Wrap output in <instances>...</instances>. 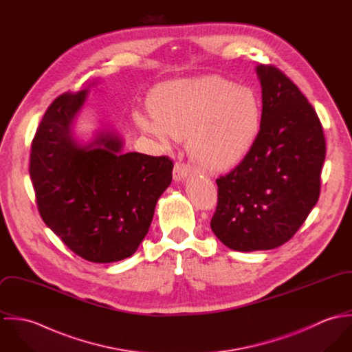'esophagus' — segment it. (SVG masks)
I'll list each match as a JSON object with an SVG mask.
<instances>
[{
  "label": "esophagus",
  "mask_w": 352,
  "mask_h": 352,
  "mask_svg": "<svg viewBox=\"0 0 352 352\" xmlns=\"http://www.w3.org/2000/svg\"><path fill=\"white\" fill-rule=\"evenodd\" d=\"M191 175V169L187 164L184 162H176L175 168H173V179L176 182H182L184 179H187Z\"/></svg>",
  "instance_id": "34e87169"
}]
</instances>
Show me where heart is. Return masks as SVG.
<instances>
[{"instance_id":"heart-1","label":"heart","mask_w":352,"mask_h":352,"mask_svg":"<svg viewBox=\"0 0 352 352\" xmlns=\"http://www.w3.org/2000/svg\"><path fill=\"white\" fill-rule=\"evenodd\" d=\"M140 127L160 145L188 137L191 157L207 169L225 170L251 151L261 126V104L250 88L219 76L175 80L158 85Z\"/></svg>"}]
</instances>
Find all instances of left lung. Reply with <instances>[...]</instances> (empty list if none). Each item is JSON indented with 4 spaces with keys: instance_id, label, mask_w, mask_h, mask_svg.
Returning a JSON list of instances; mask_svg holds the SVG:
<instances>
[{
    "instance_id": "left-lung-1",
    "label": "left lung",
    "mask_w": 352,
    "mask_h": 352,
    "mask_svg": "<svg viewBox=\"0 0 352 352\" xmlns=\"http://www.w3.org/2000/svg\"><path fill=\"white\" fill-rule=\"evenodd\" d=\"M261 126L251 151L217 179L211 230L234 251L287 243L316 206L325 160L321 122L300 88L274 65L256 67Z\"/></svg>"
}]
</instances>
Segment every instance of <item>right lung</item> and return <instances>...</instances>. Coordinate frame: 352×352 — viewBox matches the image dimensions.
<instances>
[{
  "label": "right lung",
  "instance_id": "add662e5",
  "mask_svg": "<svg viewBox=\"0 0 352 352\" xmlns=\"http://www.w3.org/2000/svg\"><path fill=\"white\" fill-rule=\"evenodd\" d=\"M87 95L63 94L51 102L31 144L30 176L39 214L62 243L88 261L112 263L131 256L148 234L173 162L123 154L112 133L77 144L70 124Z\"/></svg>",
  "mask_w": 352,
  "mask_h": 352
}]
</instances>
